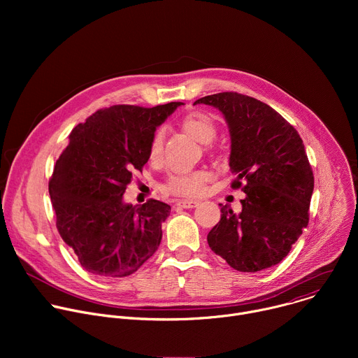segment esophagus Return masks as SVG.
<instances>
[{
	"label": "esophagus",
	"instance_id": "obj_1",
	"mask_svg": "<svg viewBox=\"0 0 358 358\" xmlns=\"http://www.w3.org/2000/svg\"><path fill=\"white\" fill-rule=\"evenodd\" d=\"M176 206L181 208H195L198 206V202L192 199H180L176 202Z\"/></svg>",
	"mask_w": 358,
	"mask_h": 358
}]
</instances>
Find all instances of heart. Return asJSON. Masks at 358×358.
Segmentation results:
<instances>
[{"label":"heart","instance_id":"obj_1","mask_svg":"<svg viewBox=\"0 0 358 358\" xmlns=\"http://www.w3.org/2000/svg\"><path fill=\"white\" fill-rule=\"evenodd\" d=\"M182 127L187 133L194 136L201 143H210L217 134L215 120L203 112L188 113L182 119ZM164 136L163 131H156L152 134L148 145V159L156 162L163 155ZM211 180V173L207 170H182L176 171L169 176L164 182V189L173 195L195 198L199 196L206 189L208 181Z\"/></svg>","mask_w":358,"mask_h":358}]
</instances>
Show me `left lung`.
<instances>
[{
  "label": "left lung",
  "mask_w": 358,
  "mask_h": 358,
  "mask_svg": "<svg viewBox=\"0 0 358 358\" xmlns=\"http://www.w3.org/2000/svg\"><path fill=\"white\" fill-rule=\"evenodd\" d=\"M194 103L218 108L231 133L232 189L246 194L242 213L221 206L210 248L239 272L278 265L309 224L313 170L296 129L264 101L236 92L203 96Z\"/></svg>",
  "instance_id": "1"
}]
</instances>
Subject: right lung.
Segmentation results:
<instances>
[{"instance_id": "1", "label": "right lung", "mask_w": 358, "mask_h": 358, "mask_svg": "<svg viewBox=\"0 0 358 358\" xmlns=\"http://www.w3.org/2000/svg\"><path fill=\"white\" fill-rule=\"evenodd\" d=\"M180 105L99 109L68 136L49 195L58 232L87 272L129 276L159 249L171 207L152 198L126 206L122 198L133 173L148 162L156 127Z\"/></svg>"}]
</instances>
